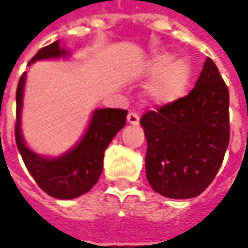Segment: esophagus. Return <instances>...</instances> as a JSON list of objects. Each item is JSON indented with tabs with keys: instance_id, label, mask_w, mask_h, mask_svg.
Returning <instances> with one entry per match:
<instances>
[{
	"instance_id": "34e87169",
	"label": "esophagus",
	"mask_w": 248,
	"mask_h": 248,
	"mask_svg": "<svg viewBox=\"0 0 248 248\" xmlns=\"http://www.w3.org/2000/svg\"><path fill=\"white\" fill-rule=\"evenodd\" d=\"M127 121H128V124H131V125H138L139 114L135 113V111H129L128 116H127Z\"/></svg>"
}]
</instances>
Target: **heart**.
<instances>
[{"instance_id": "heart-1", "label": "heart", "mask_w": 248, "mask_h": 248, "mask_svg": "<svg viewBox=\"0 0 248 248\" xmlns=\"http://www.w3.org/2000/svg\"><path fill=\"white\" fill-rule=\"evenodd\" d=\"M149 76H156L149 85L148 95L158 105L172 103L185 95L192 80V66L185 58H171L168 53H158L146 66Z\"/></svg>"}]
</instances>
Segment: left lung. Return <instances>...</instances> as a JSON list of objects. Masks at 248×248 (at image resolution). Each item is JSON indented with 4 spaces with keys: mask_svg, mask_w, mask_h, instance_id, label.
<instances>
[{
    "mask_svg": "<svg viewBox=\"0 0 248 248\" xmlns=\"http://www.w3.org/2000/svg\"><path fill=\"white\" fill-rule=\"evenodd\" d=\"M148 140L146 178L160 195L192 199L213 182L229 145V91L207 58L186 96L140 117Z\"/></svg>",
    "mask_w": 248,
    "mask_h": 248,
    "instance_id": "obj_1",
    "label": "left lung"
}]
</instances>
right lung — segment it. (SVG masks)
<instances>
[{
  "label": "right lung",
  "instance_id": "add662e5",
  "mask_svg": "<svg viewBox=\"0 0 248 248\" xmlns=\"http://www.w3.org/2000/svg\"><path fill=\"white\" fill-rule=\"evenodd\" d=\"M67 51L61 48L59 41L41 48L29 62L66 56ZM26 73L22 74L16 90V124L15 139L29 172L45 193L55 199L69 200L87 193L99 179L103 170L105 150L111 139L125 125L127 110L98 109L93 111L87 132L77 146L56 158L35 155L26 146L20 131V111L23 103Z\"/></svg>",
  "mask_w": 248,
  "mask_h": 248
}]
</instances>
